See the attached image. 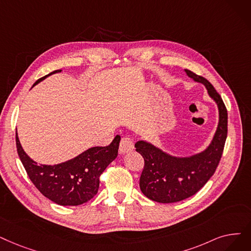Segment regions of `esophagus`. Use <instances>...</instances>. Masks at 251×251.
Here are the masks:
<instances>
[{"label":"esophagus","mask_w":251,"mask_h":251,"mask_svg":"<svg viewBox=\"0 0 251 251\" xmlns=\"http://www.w3.org/2000/svg\"><path fill=\"white\" fill-rule=\"evenodd\" d=\"M133 150V140L129 136H123L120 141V152H127Z\"/></svg>","instance_id":"esophagus-1"}]
</instances>
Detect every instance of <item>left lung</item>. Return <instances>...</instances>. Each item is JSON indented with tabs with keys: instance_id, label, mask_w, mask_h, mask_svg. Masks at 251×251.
<instances>
[{
	"instance_id": "left-lung-1",
	"label": "left lung",
	"mask_w": 251,
	"mask_h": 251,
	"mask_svg": "<svg viewBox=\"0 0 251 251\" xmlns=\"http://www.w3.org/2000/svg\"><path fill=\"white\" fill-rule=\"evenodd\" d=\"M184 71L190 78L205 85L219 106L220 122L211 145L189 158L172 157L143 140L134 145L145 160L139 178L140 190L146 197L159 203L178 202L201 190L219 166L227 134V112L219 92L202 75Z\"/></svg>"
}]
</instances>
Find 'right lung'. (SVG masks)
Listing matches in <instances>:
<instances>
[{
    "mask_svg": "<svg viewBox=\"0 0 251 251\" xmlns=\"http://www.w3.org/2000/svg\"><path fill=\"white\" fill-rule=\"evenodd\" d=\"M56 70L48 75L59 73ZM120 135H117L106 147H94L70 161L57 165H37L21 148L16 133L18 156L27 176L35 187L46 198L62 206H77L91 200L99 192L100 177L105 168L118 156Z\"/></svg>",
    "mask_w": 251,
    "mask_h": 251,
    "instance_id": "1",
    "label": "right lung"
}]
</instances>
